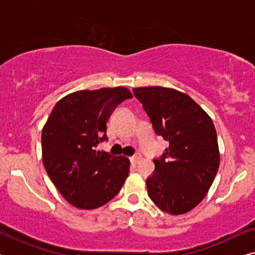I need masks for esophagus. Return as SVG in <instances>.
I'll list each match as a JSON object with an SVG mask.
<instances>
[{
    "mask_svg": "<svg viewBox=\"0 0 255 255\" xmlns=\"http://www.w3.org/2000/svg\"><path fill=\"white\" fill-rule=\"evenodd\" d=\"M140 159H141L140 155H133L130 158V161H131V163H133V165H137Z\"/></svg>",
    "mask_w": 255,
    "mask_h": 255,
    "instance_id": "obj_1",
    "label": "esophagus"
}]
</instances>
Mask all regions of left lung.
<instances>
[{
  "label": "left lung",
  "instance_id": "1",
  "mask_svg": "<svg viewBox=\"0 0 255 255\" xmlns=\"http://www.w3.org/2000/svg\"><path fill=\"white\" fill-rule=\"evenodd\" d=\"M155 133L169 142L154 159L155 169L146 180L155 205L170 215H182L201 203L219 167L215 125L187 94L163 87L133 88Z\"/></svg>",
  "mask_w": 255,
  "mask_h": 255
}]
</instances>
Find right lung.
I'll return each mask as SVG.
<instances>
[{"label":"right lung","instance_id":"right-lung-1","mask_svg":"<svg viewBox=\"0 0 255 255\" xmlns=\"http://www.w3.org/2000/svg\"><path fill=\"white\" fill-rule=\"evenodd\" d=\"M124 87L80 90L55 104L41 132L43 163L65 200L79 209L100 208L120 193L130 172L125 156L96 151L107 122L123 101Z\"/></svg>","mask_w":255,"mask_h":255}]
</instances>
